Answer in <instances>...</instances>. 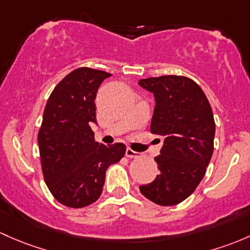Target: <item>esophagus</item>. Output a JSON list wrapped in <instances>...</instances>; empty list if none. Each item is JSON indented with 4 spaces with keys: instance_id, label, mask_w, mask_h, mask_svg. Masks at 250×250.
Listing matches in <instances>:
<instances>
[{
    "instance_id": "esophagus-1",
    "label": "esophagus",
    "mask_w": 250,
    "mask_h": 250,
    "mask_svg": "<svg viewBox=\"0 0 250 250\" xmlns=\"http://www.w3.org/2000/svg\"><path fill=\"white\" fill-rule=\"evenodd\" d=\"M125 156H127L128 158H139V157H140V154H139L138 152L133 151L132 148H129V147H128V148L125 149Z\"/></svg>"
}]
</instances>
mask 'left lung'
Returning a JSON list of instances; mask_svg holds the SVG:
<instances>
[{
  "instance_id": "left-lung-1",
  "label": "left lung",
  "mask_w": 250,
  "mask_h": 250,
  "mask_svg": "<svg viewBox=\"0 0 250 250\" xmlns=\"http://www.w3.org/2000/svg\"><path fill=\"white\" fill-rule=\"evenodd\" d=\"M139 85L156 99L151 133L164 138L154 158L159 175L140 191L154 204L173 206L186 200L206 173L213 153V112L200 86L187 77L141 79Z\"/></svg>"
}]
</instances>
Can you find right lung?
<instances>
[{
    "mask_svg": "<svg viewBox=\"0 0 250 250\" xmlns=\"http://www.w3.org/2000/svg\"><path fill=\"white\" fill-rule=\"evenodd\" d=\"M109 73L81 67L56 85L46 102L38 132L42 171L60 204L81 208L103 191L106 169L120 162L125 145L105 146L94 140L97 91Z\"/></svg>",
    "mask_w": 250,
    "mask_h": 250,
    "instance_id": "1",
    "label": "right lung"
}]
</instances>
